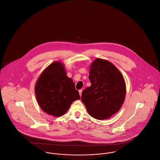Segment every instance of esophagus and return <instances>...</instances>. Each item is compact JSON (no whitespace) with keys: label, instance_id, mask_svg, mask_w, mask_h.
<instances>
[{"label":"esophagus","instance_id":"esophagus-1","mask_svg":"<svg viewBox=\"0 0 160 160\" xmlns=\"http://www.w3.org/2000/svg\"><path fill=\"white\" fill-rule=\"evenodd\" d=\"M82 90H79V94H80V96H82Z\"/></svg>","mask_w":160,"mask_h":160}]
</instances>
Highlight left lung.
Masks as SVG:
<instances>
[{
	"instance_id": "1",
	"label": "left lung",
	"mask_w": 160,
	"mask_h": 160,
	"mask_svg": "<svg viewBox=\"0 0 160 160\" xmlns=\"http://www.w3.org/2000/svg\"><path fill=\"white\" fill-rule=\"evenodd\" d=\"M89 79L91 86L82 92V101L92 117L107 119L119 111L125 100L124 77L111 62L97 58L90 64Z\"/></svg>"
}]
</instances>
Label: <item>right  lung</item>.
Instances as JSON below:
<instances>
[{
  "instance_id": "add662e5",
  "label": "right lung",
  "mask_w": 160,
  "mask_h": 160,
  "mask_svg": "<svg viewBox=\"0 0 160 160\" xmlns=\"http://www.w3.org/2000/svg\"><path fill=\"white\" fill-rule=\"evenodd\" d=\"M34 90L41 109L55 117L63 116L74 101L80 99L75 83L67 76L65 65L60 61L50 64L43 70Z\"/></svg>"
}]
</instances>
